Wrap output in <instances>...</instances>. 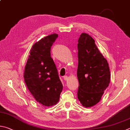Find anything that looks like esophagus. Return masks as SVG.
Segmentation results:
<instances>
[{
    "label": "esophagus",
    "mask_w": 130,
    "mask_h": 130,
    "mask_svg": "<svg viewBox=\"0 0 130 130\" xmlns=\"http://www.w3.org/2000/svg\"><path fill=\"white\" fill-rule=\"evenodd\" d=\"M63 78L65 80V81H67V80H68V76H67V75H65V76H63Z\"/></svg>",
    "instance_id": "34e87169"
}]
</instances>
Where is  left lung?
<instances>
[{
  "label": "left lung",
  "instance_id": "8db88e82",
  "mask_svg": "<svg viewBox=\"0 0 130 130\" xmlns=\"http://www.w3.org/2000/svg\"><path fill=\"white\" fill-rule=\"evenodd\" d=\"M78 42L77 96L82 106L91 107L100 102L109 85V67L90 35L82 33Z\"/></svg>",
  "mask_w": 130,
  "mask_h": 130
}]
</instances>
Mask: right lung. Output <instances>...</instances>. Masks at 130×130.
<instances>
[{
	"label": "right lung",
	"mask_w": 130,
	"mask_h": 130,
	"mask_svg": "<svg viewBox=\"0 0 130 130\" xmlns=\"http://www.w3.org/2000/svg\"><path fill=\"white\" fill-rule=\"evenodd\" d=\"M58 35H48L34 44L25 67L26 86L37 102L44 106L59 101L63 86L56 65L51 57V48Z\"/></svg>",
	"instance_id": "1"
}]
</instances>
